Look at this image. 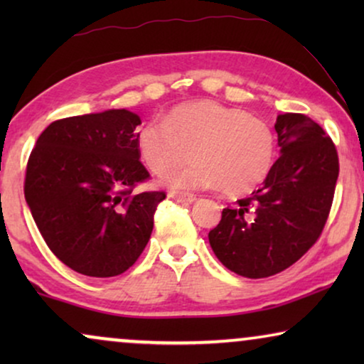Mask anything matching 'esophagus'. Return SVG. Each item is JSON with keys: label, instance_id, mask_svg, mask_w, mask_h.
Wrapping results in <instances>:
<instances>
[{"label": "esophagus", "instance_id": "obj_1", "mask_svg": "<svg viewBox=\"0 0 364 364\" xmlns=\"http://www.w3.org/2000/svg\"><path fill=\"white\" fill-rule=\"evenodd\" d=\"M171 197L176 202H181V203H192L197 200V197L193 196V193H186V192H172Z\"/></svg>", "mask_w": 364, "mask_h": 364}]
</instances>
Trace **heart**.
<instances>
[{
  "instance_id": "b5f03b06",
  "label": "heart",
  "mask_w": 364,
  "mask_h": 364,
  "mask_svg": "<svg viewBox=\"0 0 364 364\" xmlns=\"http://www.w3.org/2000/svg\"><path fill=\"white\" fill-rule=\"evenodd\" d=\"M139 156L152 172L176 188L220 187L227 196H245L267 181L277 162V136L272 126L243 109L210 99L178 104L164 121L146 122L136 137Z\"/></svg>"
}]
</instances>
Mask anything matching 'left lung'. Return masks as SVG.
<instances>
[{
  "mask_svg": "<svg viewBox=\"0 0 364 364\" xmlns=\"http://www.w3.org/2000/svg\"><path fill=\"white\" fill-rule=\"evenodd\" d=\"M280 157L263 186L223 208L208 242L223 267L265 278L293 265L318 240L330 213L338 172L335 144L303 114L277 117Z\"/></svg>",
  "mask_w": 364,
  "mask_h": 364,
  "instance_id": "obj_1",
  "label": "left lung"
}]
</instances>
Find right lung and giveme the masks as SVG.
Returning a JSON list of instances; mask_svg holds the SVG:
<instances>
[{
  "instance_id": "1",
  "label": "right lung",
  "mask_w": 364,
  "mask_h": 364,
  "mask_svg": "<svg viewBox=\"0 0 364 364\" xmlns=\"http://www.w3.org/2000/svg\"><path fill=\"white\" fill-rule=\"evenodd\" d=\"M141 117L109 109L54 121L38 137L24 197L44 242L87 277L121 275L146 248L164 192L132 188L149 177L139 161Z\"/></svg>"
}]
</instances>
